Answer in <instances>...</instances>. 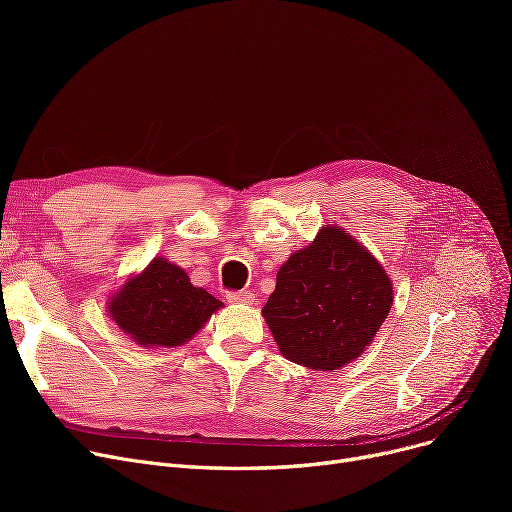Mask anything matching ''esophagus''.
Returning <instances> with one entry per match:
<instances>
[{
  "label": "esophagus",
  "mask_w": 512,
  "mask_h": 512,
  "mask_svg": "<svg viewBox=\"0 0 512 512\" xmlns=\"http://www.w3.org/2000/svg\"><path fill=\"white\" fill-rule=\"evenodd\" d=\"M226 299H228V303H232V305H251L253 301H255V297L253 294L249 292V290H240V292H228L226 294Z\"/></svg>",
  "instance_id": "obj_1"
}]
</instances>
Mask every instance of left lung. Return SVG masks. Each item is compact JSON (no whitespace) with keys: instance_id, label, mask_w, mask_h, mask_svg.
I'll return each instance as SVG.
<instances>
[{"instance_id":"8db88e82","label":"left lung","mask_w":512,"mask_h":512,"mask_svg":"<svg viewBox=\"0 0 512 512\" xmlns=\"http://www.w3.org/2000/svg\"><path fill=\"white\" fill-rule=\"evenodd\" d=\"M392 294L382 263L340 226H326L280 267L261 313L288 361L332 371L371 344Z\"/></svg>"}]
</instances>
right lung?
<instances>
[{
	"label": "right lung",
	"instance_id": "right-lung-1",
	"mask_svg": "<svg viewBox=\"0 0 512 512\" xmlns=\"http://www.w3.org/2000/svg\"><path fill=\"white\" fill-rule=\"evenodd\" d=\"M220 307L222 301L193 286L182 267L155 257L110 297L107 313L137 344L168 348L191 340Z\"/></svg>",
	"mask_w": 512,
	"mask_h": 512
}]
</instances>
